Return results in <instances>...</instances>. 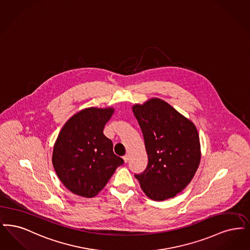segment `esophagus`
Instances as JSON below:
<instances>
[{"label": "esophagus", "mask_w": 250, "mask_h": 250, "mask_svg": "<svg viewBox=\"0 0 250 250\" xmlns=\"http://www.w3.org/2000/svg\"><path fill=\"white\" fill-rule=\"evenodd\" d=\"M123 160H124L125 163H128V161H129V155L126 154L125 156H123Z\"/></svg>", "instance_id": "esophagus-1"}]
</instances>
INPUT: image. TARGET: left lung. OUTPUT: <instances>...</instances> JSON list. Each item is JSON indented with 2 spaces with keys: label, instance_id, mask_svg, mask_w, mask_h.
<instances>
[{
  "label": "left lung",
  "instance_id": "1",
  "mask_svg": "<svg viewBox=\"0 0 250 250\" xmlns=\"http://www.w3.org/2000/svg\"><path fill=\"white\" fill-rule=\"evenodd\" d=\"M132 111L148 157L146 170L134 176L148 198L154 201L173 198L191 181L200 164L195 125L157 98L133 105Z\"/></svg>",
  "mask_w": 250,
  "mask_h": 250
}]
</instances>
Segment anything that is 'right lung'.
<instances>
[{"instance_id": "add662e5", "label": "right lung", "mask_w": 250, "mask_h": 250, "mask_svg": "<svg viewBox=\"0 0 250 250\" xmlns=\"http://www.w3.org/2000/svg\"><path fill=\"white\" fill-rule=\"evenodd\" d=\"M113 108L84 109L68 120L56 140L52 156L55 171L76 195H97L124 161L113 152V143L104 128Z\"/></svg>"}]
</instances>
